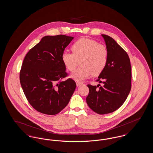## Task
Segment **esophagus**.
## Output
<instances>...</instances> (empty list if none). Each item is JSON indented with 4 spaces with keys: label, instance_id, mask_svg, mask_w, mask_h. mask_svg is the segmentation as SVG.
Here are the masks:
<instances>
[{
    "label": "esophagus",
    "instance_id": "obj_1",
    "mask_svg": "<svg viewBox=\"0 0 153 153\" xmlns=\"http://www.w3.org/2000/svg\"><path fill=\"white\" fill-rule=\"evenodd\" d=\"M82 82H79V81L76 82V85H77V87L80 86V85H82Z\"/></svg>",
    "mask_w": 153,
    "mask_h": 153
}]
</instances>
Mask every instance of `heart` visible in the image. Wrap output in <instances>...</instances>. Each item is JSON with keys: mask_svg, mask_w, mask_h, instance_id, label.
<instances>
[{"mask_svg": "<svg viewBox=\"0 0 153 153\" xmlns=\"http://www.w3.org/2000/svg\"><path fill=\"white\" fill-rule=\"evenodd\" d=\"M72 53L64 52L61 56L66 68L71 72L77 69L70 77L75 81H82L90 77L99 75L105 68L108 62V51L102 44L88 38H81L71 47Z\"/></svg>", "mask_w": 153, "mask_h": 153, "instance_id": "heart-1", "label": "heart"}]
</instances>
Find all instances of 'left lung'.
<instances>
[{
	"mask_svg": "<svg viewBox=\"0 0 153 153\" xmlns=\"http://www.w3.org/2000/svg\"><path fill=\"white\" fill-rule=\"evenodd\" d=\"M108 51V62L98 77L103 86L88 84L86 99L88 106L100 115L109 114L120 108L131 91V67L127 53L111 37L102 34Z\"/></svg>",
	"mask_w": 153,
	"mask_h": 153,
	"instance_id": "8db88e82",
	"label": "left lung"
}]
</instances>
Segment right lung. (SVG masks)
Returning a JSON list of instances; mask_svg holds the SVG:
<instances>
[{"mask_svg": "<svg viewBox=\"0 0 153 153\" xmlns=\"http://www.w3.org/2000/svg\"><path fill=\"white\" fill-rule=\"evenodd\" d=\"M73 36H46L26 55L20 72V82L31 105L46 115L64 109L76 87L74 80L60 81L67 76L61 56Z\"/></svg>", "mask_w": 153, "mask_h": 153, "instance_id": "obj_1", "label": "right lung"}]
</instances>
